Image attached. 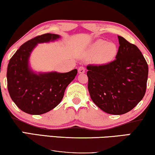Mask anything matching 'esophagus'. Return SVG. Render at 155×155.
I'll use <instances>...</instances> for the list:
<instances>
[{
    "mask_svg": "<svg viewBox=\"0 0 155 155\" xmlns=\"http://www.w3.org/2000/svg\"><path fill=\"white\" fill-rule=\"evenodd\" d=\"M78 71L79 74H84L85 73V67H80L78 69Z\"/></svg>",
    "mask_w": 155,
    "mask_h": 155,
    "instance_id": "1",
    "label": "esophagus"
}]
</instances>
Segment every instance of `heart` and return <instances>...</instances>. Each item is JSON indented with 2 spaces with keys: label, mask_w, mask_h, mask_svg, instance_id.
I'll list each match as a JSON object with an SVG mask.
<instances>
[{
  "label": "heart",
  "mask_w": 155,
  "mask_h": 155,
  "mask_svg": "<svg viewBox=\"0 0 155 155\" xmlns=\"http://www.w3.org/2000/svg\"><path fill=\"white\" fill-rule=\"evenodd\" d=\"M117 52L118 48L115 43L97 40L91 46L89 55L92 57L97 56V60L100 63H107L114 60Z\"/></svg>",
  "instance_id": "1"
}]
</instances>
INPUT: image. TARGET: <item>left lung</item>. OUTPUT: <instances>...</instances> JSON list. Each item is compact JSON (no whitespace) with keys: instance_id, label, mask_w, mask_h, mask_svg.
Returning a JSON list of instances; mask_svg holds the SVG:
<instances>
[{"instance_id":"obj_1","label":"left lung","mask_w":155,"mask_h":155,"mask_svg":"<svg viewBox=\"0 0 155 155\" xmlns=\"http://www.w3.org/2000/svg\"><path fill=\"white\" fill-rule=\"evenodd\" d=\"M116 60L88 65V88L93 102L104 112L120 115L134 109L145 94L148 65L134 44L118 36Z\"/></svg>"}]
</instances>
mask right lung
Returning a JSON list of instances; mask_svg holds the SVG:
<instances>
[{
    "mask_svg": "<svg viewBox=\"0 0 155 155\" xmlns=\"http://www.w3.org/2000/svg\"><path fill=\"white\" fill-rule=\"evenodd\" d=\"M60 38L54 34L35 37L21 45L8 63V92L15 104L27 114H43L55 108L62 100L67 86L77 76V69L66 73H36L29 66L30 55L38 43Z\"/></svg>",
    "mask_w": 155,
    "mask_h": 155,
    "instance_id": "right-lung-1",
    "label": "right lung"
}]
</instances>
